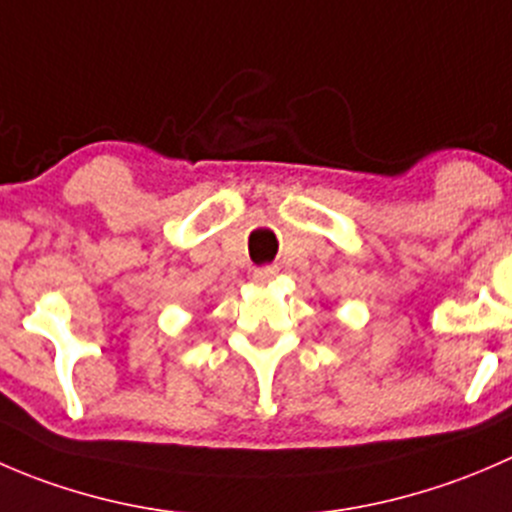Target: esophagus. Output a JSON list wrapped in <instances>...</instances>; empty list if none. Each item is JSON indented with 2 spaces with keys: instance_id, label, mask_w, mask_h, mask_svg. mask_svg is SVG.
Listing matches in <instances>:
<instances>
[{
  "instance_id": "34e87169",
  "label": "esophagus",
  "mask_w": 512,
  "mask_h": 512,
  "mask_svg": "<svg viewBox=\"0 0 512 512\" xmlns=\"http://www.w3.org/2000/svg\"><path fill=\"white\" fill-rule=\"evenodd\" d=\"M276 271H278L276 266H261V268H256V271H254V281H256V283L271 281V278L276 276Z\"/></svg>"
}]
</instances>
